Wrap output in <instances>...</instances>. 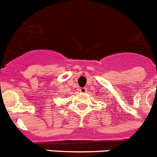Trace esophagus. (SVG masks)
I'll return each instance as SVG.
<instances>
[{"instance_id": "esophagus-1", "label": "esophagus", "mask_w": 157, "mask_h": 157, "mask_svg": "<svg viewBox=\"0 0 157 157\" xmlns=\"http://www.w3.org/2000/svg\"><path fill=\"white\" fill-rule=\"evenodd\" d=\"M80 93L87 92V88H86V87H81V88H80Z\"/></svg>"}]
</instances>
